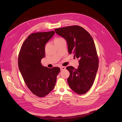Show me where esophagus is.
Wrapping results in <instances>:
<instances>
[{"label":"esophagus","mask_w":122,"mask_h":122,"mask_svg":"<svg viewBox=\"0 0 122 122\" xmlns=\"http://www.w3.org/2000/svg\"><path fill=\"white\" fill-rule=\"evenodd\" d=\"M66 69V68L65 67H64V66H61V67H60V70H61V71L65 70Z\"/></svg>","instance_id":"34e87169"}]
</instances>
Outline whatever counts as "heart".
Wrapping results in <instances>:
<instances>
[{"mask_svg":"<svg viewBox=\"0 0 122 122\" xmlns=\"http://www.w3.org/2000/svg\"><path fill=\"white\" fill-rule=\"evenodd\" d=\"M64 40L63 38H61V37H57V38H56L54 39V42L56 44V43L58 42H59L60 41H62V40Z\"/></svg>","mask_w":122,"mask_h":122,"instance_id":"1","label":"heart"}]
</instances>
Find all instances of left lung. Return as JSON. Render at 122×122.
I'll use <instances>...</instances> for the list:
<instances>
[{
    "label": "left lung",
    "instance_id": "8db88e82",
    "mask_svg": "<svg viewBox=\"0 0 122 122\" xmlns=\"http://www.w3.org/2000/svg\"><path fill=\"white\" fill-rule=\"evenodd\" d=\"M55 31L67 41L69 53H73L79 59L77 69L71 66L66 67L70 72L68 84L75 93L85 94L92 86L98 68L94 40L87 31L79 26L56 28Z\"/></svg>",
    "mask_w": 122,
    "mask_h": 122
}]
</instances>
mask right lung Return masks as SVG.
Returning <instances> with one entry per match:
<instances>
[{"label": "right lung", "instance_id": "obj_1", "mask_svg": "<svg viewBox=\"0 0 122 122\" xmlns=\"http://www.w3.org/2000/svg\"><path fill=\"white\" fill-rule=\"evenodd\" d=\"M55 33L52 31L31 34L24 41L19 55V69L24 82L31 92L39 97L53 89L60 71L57 67H44L41 63L45 56V44Z\"/></svg>", "mask_w": 122, "mask_h": 122}]
</instances>
